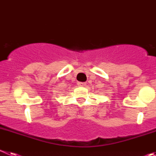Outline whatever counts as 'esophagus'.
Listing matches in <instances>:
<instances>
[{
  "label": "esophagus",
  "instance_id": "34e87169",
  "mask_svg": "<svg viewBox=\"0 0 156 156\" xmlns=\"http://www.w3.org/2000/svg\"><path fill=\"white\" fill-rule=\"evenodd\" d=\"M78 85L80 87H84L86 86V83H83V82H79L78 83Z\"/></svg>",
  "mask_w": 156,
  "mask_h": 156
}]
</instances>
